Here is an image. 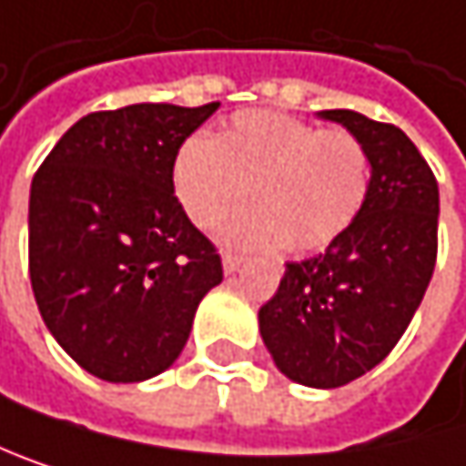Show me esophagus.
Here are the masks:
<instances>
[{"label": "esophagus", "mask_w": 466, "mask_h": 466, "mask_svg": "<svg viewBox=\"0 0 466 466\" xmlns=\"http://www.w3.org/2000/svg\"><path fill=\"white\" fill-rule=\"evenodd\" d=\"M244 263V255H233V252H225L222 255V271L225 274H236Z\"/></svg>", "instance_id": "obj_1"}]
</instances>
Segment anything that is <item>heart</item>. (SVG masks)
I'll return each instance as SVG.
<instances>
[{"mask_svg": "<svg viewBox=\"0 0 466 466\" xmlns=\"http://www.w3.org/2000/svg\"><path fill=\"white\" fill-rule=\"evenodd\" d=\"M184 214L208 228L244 195L219 236L238 247L318 252L339 241L366 206L371 162L345 129H323L279 111H241L211 140L187 137L173 157Z\"/></svg>", "mask_w": 466, "mask_h": 466, "instance_id": "obj_1", "label": "heart"}]
</instances>
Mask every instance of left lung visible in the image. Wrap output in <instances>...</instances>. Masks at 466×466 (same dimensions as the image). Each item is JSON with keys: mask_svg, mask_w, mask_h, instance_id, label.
Segmentation results:
<instances>
[{"mask_svg": "<svg viewBox=\"0 0 466 466\" xmlns=\"http://www.w3.org/2000/svg\"><path fill=\"white\" fill-rule=\"evenodd\" d=\"M318 116L342 124L366 146L369 198L323 255L288 263L258 320L285 377L309 388H339L396 348L420 307L437 260L440 189L399 127L348 108Z\"/></svg>", "mask_w": 466, "mask_h": 466, "instance_id": "1", "label": "left lung"}]
</instances>
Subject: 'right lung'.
I'll return each instance as SVG.
<instances>
[{
    "mask_svg": "<svg viewBox=\"0 0 466 466\" xmlns=\"http://www.w3.org/2000/svg\"><path fill=\"white\" fill-rule=\"evenodd\" d=\"M217 108L137 103L89 114L32 178L37 309L59 348L106 382L173 366L198 304L222 282V260L170 178L178 146Z\"/></svg>",
    "mask_w": 466,
    "mask_h": 466,
    "instance_id": "add662e5",
    "label": "right lung"
}]
</instances>
